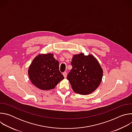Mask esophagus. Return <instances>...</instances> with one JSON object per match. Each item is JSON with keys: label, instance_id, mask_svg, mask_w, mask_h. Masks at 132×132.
I'll return each mask as SVG.
<instances>
[{"label": "esophagus", "instance_id": "obj_1", "mask_svg": "<svg viewBox=\"0 0 132 132\" xmlns=\"http://www.w3.org/2000/svg\"><path fill=\"white\" fill-rule=\"evenodd\" d=\"M63 76H64V77L65 78H66V77H67V72H64L63 73Z\"/></svg>", "mask_w": 132, "mask_h": 132}]
</instances>
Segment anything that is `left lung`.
<instances>
[{"label": "left lung", "mask_w": 132, "mask_h": 132, "mask_svg": "<svg viewBox=\"0 0 132 132\" xmlns=\"http://www.w3.org/2000/svg\"><path fill=\"white\" fill-rule=\"evenodd\" d=\"M71 64L72 68L67 79L73 91L86 95L95 91L101 84L103 73L95 57L81 53L72 56Z\"/></svg>", "instance_id": "1"}]
</instances>
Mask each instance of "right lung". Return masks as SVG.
Masks as SVG:
<instances>
[{
	"label": "right lung",
	"instance_id": "obj_1",
	"mask_svg": "<svg viewBox=\"0 0 132 132\" xmlns=\"http://www.w3.org/2000/svg\"><path fill=\"white\" fill-rule=\"evenodd\" d=\"M28 75L32 84L42 90L55 88L64 79L59 70V62L52 53L37 55L29 66Z\"/></svg>",
	"mask_w": 132,
	"mask_h": 132
}]
</instances>
